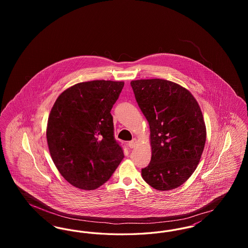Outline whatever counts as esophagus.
Masks as SVG:
<instances>
[{
    "label": "esophagus",
    "instance_id": "obj_1",
    "mask_svg": "<svg viewBox=\"0 0 248 248\" xmlns=\"http://www.w3.org/2000/svg\"><path fill=\"white\" fill-rule=\"evenodd\" d=\"M137 144H138V140H137L136 139H133V140L128 143V146H129V148L133 149V148H135V147L137 146Z\"/></svg>",
    "mask_w": 248,
    "mask_h": 248
}]
</instances>
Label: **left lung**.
<instances>
[{
    "mask_svg": "<svg viewBox=\"0 0 248 248\" xmlns=\"http://www.w3.org/2000/svg\"><path fill=\"white\" fill-rule=\"evenodd\" d=\"M130 83L151 130L152 160L142 177L158 190L176 189L193 174L204 148L200 106L189 90L167 80Z\"/></svg>",
    "mask_w": 248,
    "mask_h": 248,
    "instance_id": "obj_1",
    "label": "left lung"
}]
</instances>
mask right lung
<instances>
[{
    "instance_id": "right-lung-1",
    "label": "right lung",
    "mask_w": 248,
    "mask_h": 248,
    "mask_svg": "<svg viewBox=\"0 0 248 248\" xmlns=\"http://www.w3.org/2000/svg\"><path fill=\"white\" fill-rule=\"evenodd\" d=\"M124 82L96 80L59 94L48 117V148L59 173L79 189H97L124 159L110 110Z\"/></svg>"
}]
</instances>
